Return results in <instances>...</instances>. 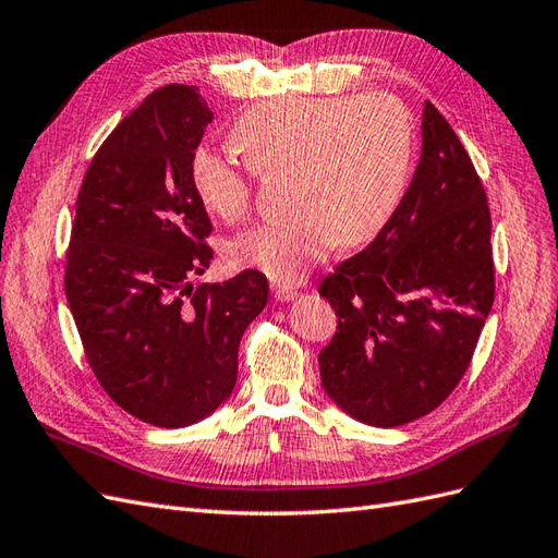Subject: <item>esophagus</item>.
Returning <instances> with one entry per match:
<instances>
[{"mask_svg":"<svg viewBox=\"0 0 558 558\" xmlns=\"http://www.w3.org/2000/svg\"><path fill=\"white\" fill-rule=\"evenodd\" d=\"M274 294H276L278 302H292V299L299 296L296 288H292V284H280V282L274 284Z\"/></svg>","mask_w":558,"mask_h":558,"instance_id":"obj_1","label":"esophagus"}]
</instances>
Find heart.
<instances>
[{"label": "heart", "instance_id": "heart-1", "mask_svg": "<svg viewBox=\"0 0 558 558\" xmlns=\"http://www.w3.org/2000/svg\"><path fill=\"white\" fill-rule=\"evenodd\" d=\"M231 141L248 167L199 146L191 157L193 189L211 214L235 223L252 207V171H290L294 211L240 235L231 259L270 280L296 282L337 242L363 245L391 219L410 177L415 124L387 92L276 98L250 108Z\"/></svg>", "mask_w": 558, "mask_h": 558}]
</instances>
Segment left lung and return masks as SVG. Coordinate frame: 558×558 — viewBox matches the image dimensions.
<instances>
[{
    "mask_svg": "<svg viewBox=\"0 0 558 558\" xmlns=\"http://www.w3.org/2000/svg\"><path fill=\"white\" fill-rule=\"evenodd\" d=\"M318 292L337 313L320 381L353 420L415 422L464 377L495 299L490 209L434 104H424L420 165L391 219Z\"/></svg>",
    "mask_w": 558,
    "mask_h": 558,
    "instance_id": "8db88e82",
    "label": "left lung"
}]
</instances>
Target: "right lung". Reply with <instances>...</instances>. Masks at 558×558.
<instances>
[{
  "mask_svg": "<svg viewBox=\"0 0 558 558\" xmlns=\"http://www.w3.org/2000/svg\"><path fill=\"white\" fill-rule=\"evenodd\" d=\"M211 118L197 87L143 98L84 174L65 256V296L98 384L162 428L205 420L231 396L242 332L268 302V280L252 268L191 282L214 256L191 181Z\"/></svg>",
  "mask_w": 558,
  "mask_h": 558,
  "instance_id": "right-lung-1",
  "label": "right lung"
}]
</instances>
